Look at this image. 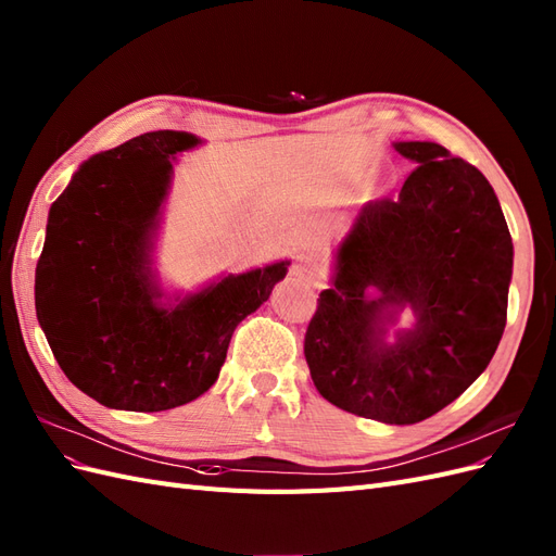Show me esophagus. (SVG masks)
Returning a JSON list of instances; mask_svg holds the SVG:
<instances>
[{
  "mask_svg": "<svg viewBox=\"0 0 556 556\" xmlns=\"http://www.w3.org/2000/svg\"><path fill=\"white\" fill-rule=\"evenodd\" d=\"M292 276L299 280H306V282H315L320 278V264L311 260V257H302L299 262H294L292 266Z\"/></svg>",
  "mask_w": 556,
  "mask_h": 556,
  "instance_id": "obj_1",
  "label": "esophagus"
}]
</instances>
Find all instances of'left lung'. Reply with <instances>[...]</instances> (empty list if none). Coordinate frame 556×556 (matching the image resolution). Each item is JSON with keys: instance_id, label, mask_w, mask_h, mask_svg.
<instances>
[{"instance_id": "1", "label": "left lung", "mask_w": 556, "mask_h": 556, "mask_svg": "<svg viewBox=\"0 0 556 556\" xmlns=\"http://www.w3.org/2000/svg\"><path fill=\"white\" fill-rule=\"evenodd\" d=\"M416 163L397 199L369 201L337 252L304 355L334 407L409 426L486 369L507 320L513 238L489 179L434 142H395ZM367 289H377L369 298ZM409 305L414 330L384 341Z\"/></svg>"}]
</instances>
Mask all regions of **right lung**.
I'll return each mask as SVG.
<instances>
[{
    "mask_svg": "<svg viewBox=\"0 0 556 556\" xmlns=\"http://www.w3.org/2000/svg\"><path fill=\"white\" fill-rule=\"evenodd\" d=\"M191 132L156 130L81 163L51 205L37 262L39 325L65 377L110 409L166 412L219 377L236 325L288 274L278 262L161 306L152 238L177 152Z\"/></svg>",
    "mask_w": 556,
    "mask_h": 556,
    "instance_id": "obj_1",
    "label": "right lung"
}]
</instances>
